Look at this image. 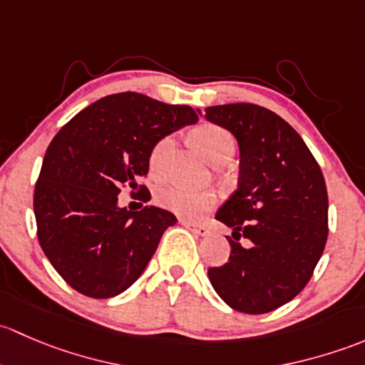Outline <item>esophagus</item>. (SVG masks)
Returning <instances> with one entry per match:
<instances>
[{
	"instance_id": "esophagus-1",
	"label": "esophagus",
	"mask_w": 365,
	"mask_h": 365,
	"mask_svg": "<svg viewBox=\"0 0 365 365\" xmlns=\"http://www.w3.org/2000/svg\"><path fill=\"white\" fill-rule=\"evenodd\" d=\"M181 225H182V227H186L187 230L193 232V234L202 235V237H204V235H207V234H209V228L205 227V225H202V223H195V221H186V220H181Z\"/></svg>"
}]
</instances>
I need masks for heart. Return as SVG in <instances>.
<instances>
[{
  "label": "heart",
  "instance_id": "b5f03b06",
  "mask_svg": "<svg viewBox=\"0 0 365 365\" xmlns=\"http://www.w3.org/2000/svg\"><path fill=\"white\" fill-rule=\"evenodd\" d=\"M191 142L209 163L217 165L230 160L235 151V140L228 130L214 123H202L191 130ZM172 145V137H163L153 145L149 153V170L158 174L163 165V158ZM156 204L172 210L182 217H200L217 204V195L212 190H190V187L168 184L156 191Z\"/></svg>",
  "mask_w": 365,
  "mask_h": 365
}]
</instances>
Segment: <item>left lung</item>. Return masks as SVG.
<instances>
[{
  "label": "left lung",
  "mask_w": 365,
  "mask_h": 365,
  "mask_svg": "<svg viewBox=\"0 0 365 365\" xmlns=\"http://www.w3.org/2000/svg\"><path fill=\"white\" fill-rule=\"evenodd\" d=\"M205 119L227 128L240 151L239 186L216 212L234 228L230 258L207 270L210 284L232 309L269 313L302 292L325 250V179L300 135L269 108L216 105ZM240 237L252 246L240 247Z\"/></svg>",
  "instance_id": "1"
}]
</instances>
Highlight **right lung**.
I'll list each match as a JSON object with an SVG mask.
<instances>
[{
  "label": "right lung",
  "mask_w": 365,
  "mask_h": 365,
  "mask_svg": "<svg viewBox=\"0 0 365 365\" xmlns=\"http://www.w3.org/2000/svg\"><path fill=\"white\" fill-rule=\"evenodd\" d=\"M187 105H168L140 93L105 96L58 131L35 186L36 232L45 257L78 294L108 299L130 288L178 217L145 205H118L123 186L138 187L160 138L195 125ZM144 202L151 198L148 187Z\"/></svg>",
  "instance_id": "obj_1"
}]
</instances>
